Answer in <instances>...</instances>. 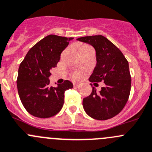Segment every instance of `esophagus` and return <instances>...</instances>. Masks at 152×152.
<instances>
[{
    "instance_id": "obj_1",
    "label": "esophagus",
    "mask_w": 152,
    "mask_h": 152,
    "mask_svg": "<svg viewBox=\"0 0 152 152\" xmlns=\"http://www.w3.org/2000/svg\"><path fill=\"white\" fill-rule=\"evenodd\" d=\"M79 85H80V84L79 83H73V86L74 87H78L79 86Z\"/></svg>"
}]
</instances>
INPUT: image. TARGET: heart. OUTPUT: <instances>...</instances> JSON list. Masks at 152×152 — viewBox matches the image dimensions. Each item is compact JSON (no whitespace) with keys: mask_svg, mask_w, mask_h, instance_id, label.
Instances as JSON below:
<instances>
[{"mask_svg":"<svg viewBox=\"0 0 152 152\" xmlns=\"http://www.w3.org/2000/svg\"><path fill=\"white\" fill-rule=\"evenodd\" d=\"M78 49H79V54L81 56L85 55V54H94V49L91 45H88V44H82V45H79L78 46ZM85 75V72L82 71H73L70 73V78L73 80H80Z\"/></svg>","mask_w":152,"mask_h":152,"instance_id":"heart-1","label":"heart"}]
</instances>
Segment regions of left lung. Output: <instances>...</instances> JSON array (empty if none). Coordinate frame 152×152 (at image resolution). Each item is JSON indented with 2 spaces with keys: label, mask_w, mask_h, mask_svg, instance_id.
<instances>
[{
  "label": "left lung",
  "mask_w": 152,
  "mask_h": 152,
  "mask_svg": "<svg viewBox=\"0 0 152 152\" xmlns=\"http://www.w3.org/2000/svg\"><path fill=\"white\" fill-rule=\"evenodd\" d=\"M77 40L92 45L96 53V66L89 81L105 85L99 93L92 87L91 95L83 99L84 109L95 120L113 118L123 110L130 95L129 62L120 49L102 35L81 37Z\"/></svg>",
  "instance_id": "8db88e82"
}]
</instances>
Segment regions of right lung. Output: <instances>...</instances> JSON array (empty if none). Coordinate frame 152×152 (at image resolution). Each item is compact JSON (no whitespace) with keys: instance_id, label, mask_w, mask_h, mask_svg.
Returning a JSON list of instances; mask_svg holds the SVG:
<instances>
[{"instance_id":"1","label":"right lung","mask_w":152,"mask_h":152,"mask_svg":"<svg viewBox=\"0 0 152 152\" xmlns=\"http://www.w3.org/2000/svg\"><path fill=\"white\" fill-rule=\"evenodd\" d=\"M73 38L49 35L35 44L21 61L17 88L26 111L39 118L55 116L62 108L64 93L73 84L64 80L57 88L50 85L51 69L56 67L61 53Z\"/></svg>"}]
</instances>
